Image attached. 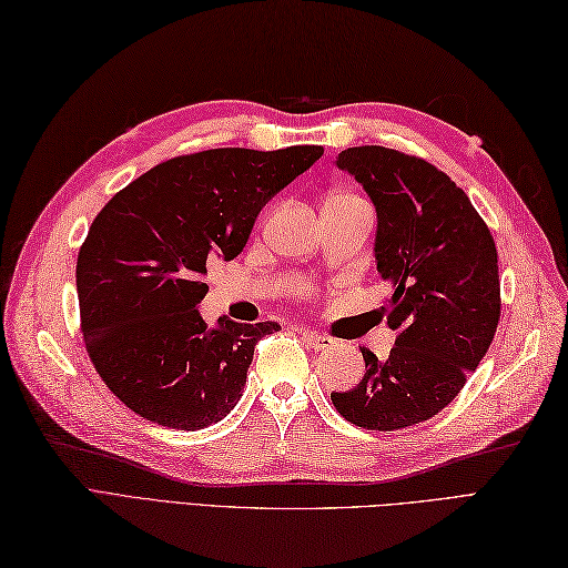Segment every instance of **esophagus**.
<instances>
[{
	"instance_id": "1",
	"label": "esophagus",
	"mask_w": 568,
	"mask_h": 568,
	"mask_svg": "<svg viewBox=\"0 0 568 568\" xmlns=\"http://www.w3.org/2000/svg\"><path fill=\"white\" fill-rule=\"evenodd\" d=\"M304 341H307L314 351H328L336 343V338L324 336V333H316V331H304Z\"/></svg>"
}]
</instances>
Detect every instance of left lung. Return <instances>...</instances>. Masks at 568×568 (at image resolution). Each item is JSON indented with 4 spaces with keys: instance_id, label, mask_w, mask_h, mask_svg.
I'll return each mask as SVG.
<instances>
[{
    "instance_id": "left-lung-1",
    "label": "left lung",
    "mask_w": 568,
    "mask_h": 568,
    "mask_svg": "<svg viewBox=\"0 0 568 568\" xmlns=\"http://www.w3.org/2000/svg\"><path fill=\"white\" fill-rule=\"evenodd\" d=\"M336 165L376 209V271L394 290L382 312L398 336L386 359L362 347L365 376L331 400L357 427L405 429L444 410L489 351L501 314L497 246L468 194L427 160L355 145Z\"/></svg>"
}]
</instances>
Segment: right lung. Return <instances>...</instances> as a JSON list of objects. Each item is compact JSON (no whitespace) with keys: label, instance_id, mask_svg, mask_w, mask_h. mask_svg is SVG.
<instances>
[{"label":"right lung","instance_id":"1","mask_svg":"<svg viewBox=\"0 0 568 568\" xmlns=\"http://www.w3.org/2000/svg\"><path fill=\"white\" fill-rule=\"evenodd\" d=\"M322 145L213 149L165 160L95 215L77 261L85 351L129 410L203 429L235 408L254 345L275 322L209 328L206 266L235 258L266 201L310 170Z\"/></svg>","mask_w":568,"mask_h":568}]
</instances>
